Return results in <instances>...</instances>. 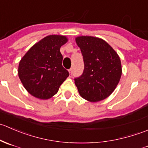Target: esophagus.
Here are the masks:
<instances>
[{"mask_svg":"<svg viewBox=\"0 0 148 148\" xmlns=\"http://www.w3.org/2000/svg\"><path fill=\"white\" fill-rule=\"evenodd\" d=\"M69 72L70 75H71V74H72V72H73L72 69H69Z\"/></svg>","mask_w":148,"mask_h":148,"instance_id":"esophagus-1","label":"esophagus"}]
</instances>
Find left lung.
Returning <instances> with one entry per match:
<instances>
[{
	"mask_svg": "<svg viewBox=\"0 0 148 148\" xmlns=\"http://www.w3.org/2000/svg\"><path fill=\"white\" fill-rule=\"evenodd\" d=\"M76 43L81 49L84 69L74 79L80 96L92 102L108 97L115 89L122 75V66L117 52L102 38L78 36Z\"/></svg>",
	"mask_w": 148,
	"mask_h": 148,
	"instance_id": "left-lung-1",
	"label": "left lung"
}]
</instances>
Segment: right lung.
<instances>
[{"label":"right lung","instance_id":"right-lung-1","mask_svg":"<svg viewBox=\"0 0 148 148\" xmlns=\"http://www.w3.org/2000/svg\"><path fill=\"white\" fill-rule=\"evenodd\" d=\"M65 36L50 35L34 44L19 62V79L29 94L41 99L56 95L69 73L62 66Z\"/></svg>","mask_w":148,"mask_h":148}]
</instances>
